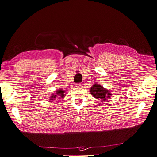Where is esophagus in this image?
<instances>
[{
    "instance_id": "obj_1",
    "label": "esophagus",
    "mask_w": 157,
    "mask_h": 157,
    "mask_svg": "<svg viewBox=\"0 0 157 157\" xmlns=\"http://www.w3.org/2000/svg\"><path fill=\"white\" fill-rule=\"evenodd\" d=\"M76 86H77V87H82V83H77V84H76Z\"/></svg>"
}]
</instances>
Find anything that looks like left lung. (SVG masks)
<instances>
[{
    "label": "left lung",
    "mask_w": 157,
    "mask_h": 157,
    "mask_svg": "<svg viewBox=\"0 0 157 157\" xmlns=\"http://www.w3.org/2000/svg\"><path fill=\"white\" fill-rule=\"evenodd\" d=\"M90 92L92 96L97 99H103V101H106L107 98L111 96V93L105 88H103L99 84H95L90 89Z\"/></svg>",
    "instance_id": "left-lung-1"
}]
</instances>
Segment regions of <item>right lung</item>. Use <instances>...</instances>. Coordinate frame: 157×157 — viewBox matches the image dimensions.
<instances>
[{"label": "right lung", "instance_id": "obj_1", "mask_svg": "<svg viewBox=\"0 0 157 157\" xmlns=\"http://www.w3.org/2000/svg\"><path fill=\"white\" fill-rule=\"evenodd\" d=\"M64 92H65L63 91L62 89H59V90H58V91H57L55 94H52L50 99H51V100H54V99L55 98H57V97H58V98H59L60 97L63 98L65 96Z\"/></svg>", "mask_w": 157, "mask_h": 157}]
</instances>
